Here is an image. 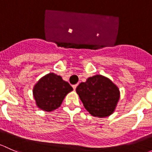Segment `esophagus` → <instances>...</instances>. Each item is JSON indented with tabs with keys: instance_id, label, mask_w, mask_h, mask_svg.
I'll return each mask as SVG.
<instances>
[{
	"instance_id": "esophagus-1",
	"label": "esophagus",
	"mask_w": 152,
	"mask_h": 152,
	"mask_svg": "<svg viewBox=\"0 0 152 152\" xmlns=\"http://www.w3.org/2000/svg\"><path fill=\"white\" fill-rule=\"evenodd\" d=\"M77 86V84H75V85H73L72 86V87H73V88H74V90H75Z\"/></svg>"
}]
</instances>
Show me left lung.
Listing matches in <instances>:
<instances>
[{
  "label": "left lung",
  "instance_id": "obj_1",
  "mask_svg": "<svg viewBox=\"0 0 152 152\" xmlns=\"http://www.w3.org/2000/svg\"><path fill=\"white\" fill-rule=\"evenodd\" d=\"M84 107L94 116L106 117L113 113L119 99V90L108 78L96 75L88 78L77 87Z\"/></svg>",
  "mask_w": 152,
  "mask_h": 152
}]
</instances>
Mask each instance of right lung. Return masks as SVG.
<instances>
[{
    "instance_id": "obj_1",
    "label": "right lung",
    "mask_w": 152,
    "mask_h": 152,
    "mask_svg": "<svg viewBox=\"0 0 152 152\" xmlns=\"http://www.w3.org/2000/svg\"><path fill=\"white\" fill-rule=\"evenodd\" d=\"M72 90L61 77L50 73L38 81L33 93L37 106L49 112L60 107L66 95Z\"/></svg>"
}]
</instances>
